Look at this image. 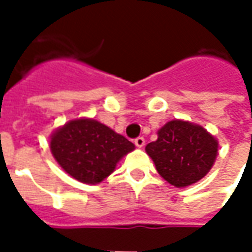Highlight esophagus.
Instances as JSON below:
<instances>
[{
	"label": "esophagus",
	"instance_id": "1",
	"mask_svg": "<svg viewBox=\"0 0 252 252\" xmlns=\"http://www.w3.org/2000/svg\"><path fill=\"white\" fill-rule=\"evenodd\" d=\"M135 144H136V147L142 148L143 146H144V137L142 136L136 137V139H135Z\"/></svg>",
	"mask_w": 252,
	"mask_h": 252
}]
</instances>
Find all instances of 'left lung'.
Here are the masks:
<instances>
[{"mask_svg": "<svg viewBox=\"0 0 252 252\" xmlns=\"http://www.w3.org/2000/svg\"><path fill=\"white\" fill-rule=\"evenodd\" d=\"M217 148L216 137L201 126L171 120L159 129L158 139L146 146V153L169 184L186 188L209 173L216 160Z\"/></svg>", "mask_w": 252, "mask_h": 252, "instance_id": "obj_1", "label": "left lung"}]
</instances>
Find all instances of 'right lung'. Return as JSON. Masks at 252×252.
I'll list each match as a JSON object with an SVG mask.
<instances>
[{
	"label": "right lung",
	"instance_id": "obj_1",
	"mask_svg": "<svg viewBox=\"0 0 252 252\" xmlns=\"http://www.w3.org/2000/svg\"><path fill=\"white\" fill-rule=\"evenodd\" d=\"M54 158L67 174L95 185L109 177L133 143L93 119L70 120L51 135Z\"/></svg>",
	"mask_w": 252,
	"mask_h": 252
}]
</instances>
